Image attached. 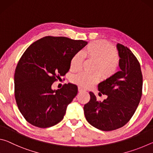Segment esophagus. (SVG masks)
Returning <instances> with one entry per match:
<instances>
[{
	"mask_svg": "<svg viewBox=\"0 0 153 153\" xmlns=\"http://www.w3.org/2000/svg\"><path fill=\"white\" fill-rule=\"evenodd\" d=\"M78 91L80 92H84V91H85V90H84V88H82V87L79 86V87H78Z\"/></svg>",
	"mask_w": 153,
	"mask_h": 153,
	"instance_id": "1",
	"label": "esophagus"
}]
</instances>
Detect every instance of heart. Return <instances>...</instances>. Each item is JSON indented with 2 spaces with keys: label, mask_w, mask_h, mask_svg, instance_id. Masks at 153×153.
<instances>
[{
  "label": "heart",
  "mask_w": 153,
  "mask_h": 153,
  "mask_svg": "<svg viewBox=\"0 0 153 153\" xmlns=\"http://www.w3.org/2000/svg\"><path fill=\"white\" fill-rule=\"evenodd\" d=\"M84 58L95 61L93 71L97 73L91 75L80 73L72 77V82L84 88L94 86L100 81V76L105 79L109 78L118 70L119 57L115 48L106 41H93L86 46L82 53L77 52L75 54L70 61L71 70L79 71Z\"/></svg>",
  "instance_id": "obj_1"
}]
</instances>
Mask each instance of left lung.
<instances>
[{
  "label": "left lung",
  "mask_w": 153,
  "mask_h": 153,
  "mask_svg": "<svg viewBox=\"0 0 153 153\" xmlns=\"http://www.w3.org/2000/svg\"><path fill=\"white\" fill-rule=\"evenodd\" d=\"M117 48L120 70L98 85L99 94L107 95L102 102L97 101L90 92V101L84 105L86 120L102 131L120 128L130 120L140 101L142 74L138 59L129 49L121 44Z\"/></svg>",
  "instance_id": "8db88e82"
}]
</instances>
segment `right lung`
I'll list each match as a JSON object with an SVG mask.
<instances>
[{
    "mask_svg": "<svg viewBox=\"0 0 153 153\" xmlns=\"http://www.w3.org/2000/svg\"><path fill=\"white\" fill-rule=\"evenodd\" d=\"M88 44L66 37L45 36L32 44L20 58L14 76L15 98L27 122L46 128L63 120L67 107L77 94V87L52 84L70 69L73 56Z\"/></svg>",
    "mask_w": 153,
    "mask_h": 153,
    "instance_id": "obj_1",
    "label": "right lung"
}]
</instances>
